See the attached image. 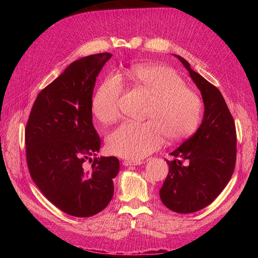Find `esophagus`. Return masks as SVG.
<instances>
[{"instance_id":"obj_1","label":"esophagus","mask_w":258,"mask_h":258,"mask_svg":"<svg viewBox=\"0 0 258 258\" xmlns=\"http://www.w3.org/2000/svg\"><path fill=\"white\" fill-rule=\"evenodd\" d=\"M142 161L141 160H123L122 165L123 166H137V165H141Z\"/></svg>"}]
</instances>
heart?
I'll return each instance as SVG.
<instances>
[{"instance_id":"obj_1","label":"heart","mask_w":258,"mask_h":258,"mask_svg":"<svg viewBox=\"0 0 258 258\" xmlns=\"http://www.w3.org/2000/svg\"><path fill=\"white\" fill-rule=\"evenodd\" d=\"M121 79L151 95L145 117L147 121H124L106 139L110 153L128 159H141L169 140L191 136L200 122L202 101L172 68L144 63L129 69ZM122 83L110 75L101 83L91 99V112L102 123L119 116Z\"/></svg>"}]
</instances>
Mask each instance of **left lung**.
I'll return each instance as SVG.
<instances>
[{
	"label": "left lung",
	"mask_w": 258,
	"mask_h": 258,
	"mask_svg": "<svg viewBox=\"0 0 258 258\" xmlns=\"http://www.w3.org/2000/svg\"><path fill=\"white\" fill-rule=\"evenodd\" d=\"M182 62L201 91L204 119L197 132L167 160L169 173L159 190L162 204L176 213H192L206 208L228 184L236 166L237 134L232 115L221 91Z\"/></svg>",
	"instance_id": "1"
}]
</instances>
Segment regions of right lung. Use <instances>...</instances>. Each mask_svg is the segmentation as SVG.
<instances>
[{
  "mask_svg": "<svg viewBox=\"0 0 258 258\" xmlns=\"http://www.w3.org/2000/svg\"><path fill=\"white\" fill-rule=\"evenodd\" d=\"M110 52L72 62L38 93L27 122L25 139L29 172L52 205L76 217H89L107 207L119 160L93 158L101 140L92 124L91 99L96 79Z\"/></svg>",
  "mask_w": 258,
  "mask_h": 258,
  "instance_id": "right-lung-1",
  "label": "right lung"
}]
</instances>
